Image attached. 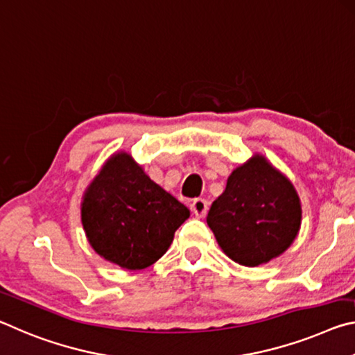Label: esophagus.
<instances>
[{"mask_svg":"<svg viewBox=\"0 0 355 355\" xmlns=\"http://www.w3.org/2000/svg\"><path fill=\"white\" fill-rule=\"evenodd\" d=\"M190 207L196 217H205L209 211V202L205 198H196L191 202Z\"/></svg>","mask_w":355,"mask_h":355,"instance_id":"34e87169","label":"esophagus"}]
</instances>
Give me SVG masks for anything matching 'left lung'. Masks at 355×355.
Segmentation results:
<instances>
[{"label": "left lung", "mask_w": 355, "mask_h": 355, "mask_svg": "<svg viewBox=\"0 0 355 355\" xmlns=\"http://www.w3.org/2000/svg\"><path fill=\"white\" fill-rule=\"evenodd\" d=\"M300 218L293 184L264 157L254 155L231 173L206 220L223 252L236 263L253 267L291 245Z\"/></svg>", "instance_id": "obj_1"}]
</instances>
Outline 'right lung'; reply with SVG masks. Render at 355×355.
Masks as SVG:
<instances>
[{
  "instance_id": "add662e5",
  "label": "right lung",
  "mask_w": 355,
  "mask_h": 355,
  "mask_svg": "<svg viewBox=\"0 0 355 355\" xmlns=\"http://www.w3.org/2000/svg\"><path fill=\"white\" fill-rule=\"evenodd\" d=\"M189 216V209L150 181L129 154H116L103 165L81 205V222L92 248L130 270L164 257Z\"/></svg>"
}]
</instances>
